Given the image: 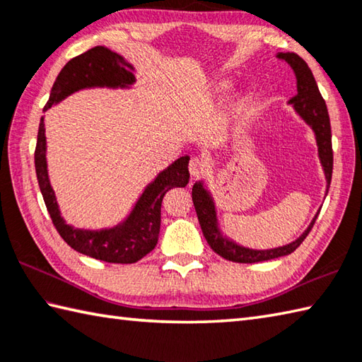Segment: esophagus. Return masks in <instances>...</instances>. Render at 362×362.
<instances>
[{
  "label": "esophagus",
  "instance_id": "1",
  "mask_svg": "<svg viewBox=\"0 0 362 362\" xmlns=\"http://www.w3.org/2000/svg\"><path fill=\"white\" fill-rule=\"evenodd\" d=\"M206 170H208V165H206V162H204L203 159H200V158H192V159H190V162H189V173H190V176H192V178H200L202 175L206 173Z\"/></svg>",
  "mask_w": 362,
  "mask_h": 362
}]
</instances>
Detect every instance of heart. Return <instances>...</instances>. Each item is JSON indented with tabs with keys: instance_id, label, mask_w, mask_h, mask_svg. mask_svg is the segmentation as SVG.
<instances>
[{
	"instance_id": "1",
	"label": "heart",
	"mask_w": 362,
	"mask_h": 362,
	"mask_svg": "<svg viewBox=\"0 0 362 362\" xmlns=\"http://www.w3.org/2000/svg\"><path fill=\"white\" fill-rule=\"evenodd\" d=\"M230 86V81H219V85H217V90L219 91H225L227 90V88ZM244 100H245V98L244 96H240L236 99V102H235V107L238 108V107H241L243 104H244Z\"/></svg>"
}]
</instances>
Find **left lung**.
Wrapping results in <instances>:
<instances>
[{"mask_svg": "<svg viewBox=\"0 0 362 362\" xmlns=\"http://www.w3.org/2000/svg\"><path fill=\"white\" fill-rule=\"evenodd\" d=\"M279 59L287 61L291 66L293 72L296 75L298 81V94L295 98L290 99V104L295 107L296 113L301 117L315 132L317 146H318V158L322 162L325 176H326V192L329 190L331 176H332V141H331V122L328 108H326L325 99L320 94L317 86V81L313 78V74L309 69L305 61L298 57L296 53H279ZM192 202L197 211V217H199L200 227L203 231V236L206 238L209 247L213 249L217 255H221L225 260L235 262V263H257V262H266L272 260V258H279L284 255H288L295 252L301 243L309 235L313 223H315L318 214H315L313 221L308 227L304 233L293 243L282 245V247L268 249V250H255L249 247H243V245L236 244L235 241L228 240V238L222 236L219 227H217V214L216 206L213 202V197L204 189L203 182L199 181L194 184L192 187Z\"/></svg>", "mask_w": 362, "mask_h": 362, "instance_id": "8db88e82", "label": "left lung"}]
</instances>
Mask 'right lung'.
<instances>
[{
  "label": "right lung",
  "mask_w": 362,
  "mask_h": 362,
  "mask_svg": "<svg viewBox=\"0 0 362 362\" xmlns=\"http://www.w3.org/2000/svg\"><path fill=\"white\" fill-rule=\"evenodd\" d=\"M134 67L121 54L98 45L72 58L54 80L49 102L44 112L69 94L93 86L127 88L131 86ZM34 165L39 189L42 192L47 211L59 236L74 250L107 263H135L149 254L158 244L160 231V206L163 195L173 187H184L189 182V156H182L160 172L141 194L127 219L113 228L80 230L64 222L50 186L45 160V127L40 118Z\"/></svg>",
  "instance_id": "1"
}]
</instances>
